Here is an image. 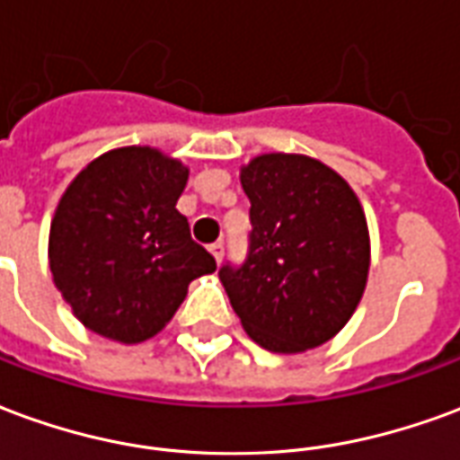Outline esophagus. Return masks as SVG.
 Masks as SVG:
<instances>
[{"label":"esophagus","mask_w":460,"mask_h":460,"mask_svg":"<svg viewBox=\"0 0 460 460\" xmlns=\"http://www.w3.org/2000/svg\"><path fill=\"white\" fill-rule=\"evenodd\" d=\"M209 253H211V256H214V261L219 263L221 256H224V243H221V241H217V243H211Z\"/></svg>","instance_id":"1"}]
</instances>
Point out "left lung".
<instances>
[{
	"label": "left lung",
	"mask_w": 460,
	"mask_h": 460,
	"mask_svg": "<svg viewBox=\"0 0 460 460\" xmlns=\"http://www.w3.org/2000/svg\"><path fill=\"white\" fill-rule=\"evenodd\" d=\"M251 199L249 259L219 279L256 345L279 355L345 328L369 276V229L352 187L308 155L266 152L241 167Z\"/></svg>",
	"instance_id": "1"
}]
</instances>
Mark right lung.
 <instances>
[{
  "instance_id": "right-lung-1",
  "label": "right lung",
  "mask_w": 460,
  "mask_h": 460,
  "mask_svg": "<svg viewBox=\"0 0 460 460\" xmlns=\"http://www.w3.org/2000/svg\"><path fill=\"white\" fill-rule=\"evenodd\" d=\"M190 170L130 145L88 162L66 187L49 231L58 293L85 328L122 345L157 335L194 279L217 270L177 211Z\"/></svg>"
}]
</instances>
